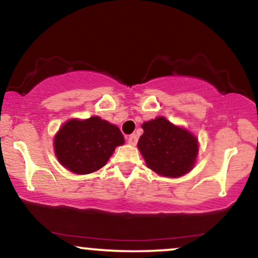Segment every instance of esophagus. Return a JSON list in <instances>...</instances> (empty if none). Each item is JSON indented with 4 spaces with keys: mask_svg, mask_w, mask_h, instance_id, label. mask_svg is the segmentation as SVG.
Returning a JSON list of instances; mask_svg holds the SVG:
<instances>
[{
    "mask_svg": "<svg viewBox=\"0 0 258 258\" xmlns=\"http://www.w3.org/2000/svg\"><path fill=\"white\" fill-rule=\"evenodd\" d=\"M137 141H138V137L136 135H131L128 138H127V142H128L130 146H136V144H137Z\"/></svg>",
    "mask_w": 258,
    "mask_h": 258,
    "instance_id": "34e87169",
    "label": "esophagus"
}]
</instances>
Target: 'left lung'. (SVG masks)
I'll list each match as a JSON object with an SVG mask.
<instances>
[{
    "instance_id": "obj_1",
    "label": "left lung",
    "mask_w": 258,
    "mask_h": 258,
    "mask_svg": "<svg viewBox=\"0 0 258 258\" xmlns=\"http://www.w3.org/2000/svg\"><path fill=\"white\" fill-rule=\"evenodd\" d=\"M143 135L138 149L147 166L168 178H178L193 170L199 153V142L184 127L158 116L142 125Z\"/></svg>"
}]
</instances>
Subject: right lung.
<instances>
[{"mask_svg": "<svg viewBox=\"0 0 258 258\" xmlns=\"http://www.w3.org/2000/svg\"><path fill=\"white\" fill-rule=\"evenodd\" d=\"M123 143L119 127L92 116L67 121L55 133L53 147L65 168L76 174H88L104 166L115 148Z\"/></svg>", "mask_w": 258, "mask_h": 258, "instance_id": "1", "label": "right lung"}]
</instances>
